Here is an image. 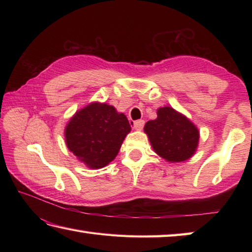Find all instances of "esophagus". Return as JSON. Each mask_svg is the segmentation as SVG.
I'll return each mask as SVG.
<instances>
[{
    "mask_svg": "<svg viewBox=\"0 0 252 252\" xmlns=\"http://www.w3.org/2000/svg\"><path fill=\"white\" fill-rule=\"evenodd\" d=\"M144 120H136V121H132L131 122V125H132V126L134 127L135 130H137V131H140V130H142L143 129V126H144Z\"/></svg>",
    "mask_w": 252,
    "mask_h": 252,
    "instance_id": "esophagus-1",
    "label": "esophagus"
}]
</instances>
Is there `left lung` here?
Instances as JSON below:
<instances>
[{
    "instance_id": "left-lung-1",
    "label": "left lung",
    "mask_w": 252,
    "mask_h": 252,
    "mask_svg": "<svg viewBox=\"0 0 252 252\" xmlns=\"http://www.w3.org/2000/svg\"><path fill=\"white\" fill-rule=\"evenodd\" d=\"M151 145L168 162H183L194 156L199 143V131L189 118L172 107H160L157 118L144 126Z\"/></svg>"
}]
</instances>
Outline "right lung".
Returning a JSON list of instances; mask_svg holds the SVG:
<instances>
[{"instance_id":"right-lung-1","label":"right lung","mask_w":252,"mask_h":252,"mask_svg":"<svg viewBox=\"0 0 252 252\" xmlns=\"http://www.w3.org/2000/svg\"><path fill=\"white\" fill-rule=\"evenodd\" d=\"M131 126L114 106L92 101L76 111L65 127L66 145L90 169L109 164L119 153Z\"/></svg>"}]
</instances>
